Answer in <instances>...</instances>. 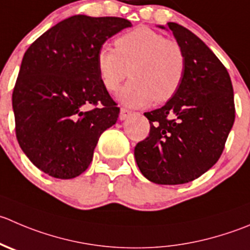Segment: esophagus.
Instances as JSON below:
<instances>
[{"label":"esophagus","mask_w":250,"mask_h":250,"mask_svg":"<svg viewBox=\"0 0 250 250\" xmlns=\"http://www.w3.org/2000/svg\"><path fill=\"white\" fill-rule=\"evenodd\" d=\"M132 115V111L127 110V108H121V113H120V120L123 121L125 118H128L129 116Z\"/></svg>","instance_id":"34e87169"}]
</instances>
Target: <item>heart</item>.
Listing matches in <instances>:
<instances>
[{
  "label": "heart",
  "instance_id": "1",
  "mask_svg": "<svg viewBox=\"0 0 250 250\" xmlns=\"http://www.w3.org/2000/svg\"><path fill=\"white\" fill-rule=\"evenodd\" d=\"M115 48L104 46L96 56V64L104 88L120 90V100L129 107H142L155 100L165 103L173 98L183 83L187 58L177 41L145 26H138L118 36Z\"/></svg>",
  "mask_w": 250,
  "mask_h": 250
}]
</instances>
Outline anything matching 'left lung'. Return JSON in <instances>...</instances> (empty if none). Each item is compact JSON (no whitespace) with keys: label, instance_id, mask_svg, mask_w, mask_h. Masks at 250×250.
<instances>
[{"label":"left lung","instance_id":"obj_1","mask_svg":"<svg viewBox=\"0 0 250 250\" xmlns=\"http://www.w3.org/2000/svg\"><path fill=\"white\" fill-rule=\"evenodd\" d=\"M167 28L186 53V76L173 98L144 113L150 132L135 145L134 156L149 181L183 184L220 159L236 108L231 78L221 61L187 28L177 23H167Z\"/></svg>","mask_w":250,"mask_h":250}]
</instances>
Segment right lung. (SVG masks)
I'll use <instances>...</instances> for the list:
<instances>
[{
    "instance_id": "right-lung-1",
    "label": "right lung",
    "mask_w": 250,
    "mask_h": 250,
    "mask_svg": "<svg viewBox=\"0 0 250 250\" xmlns=\"http://www.w3.org/2000/svg\"><path fill=\"white\" fill-rule=\"evenodd\" d=\"M128 26L132 23L118 17H69L24 53L12 94L16 137L48 176L71 179L83 173L100 135L117 122L120 107L101 83L96 56L108 38Z\"/></svg>"
}]
</instances>
